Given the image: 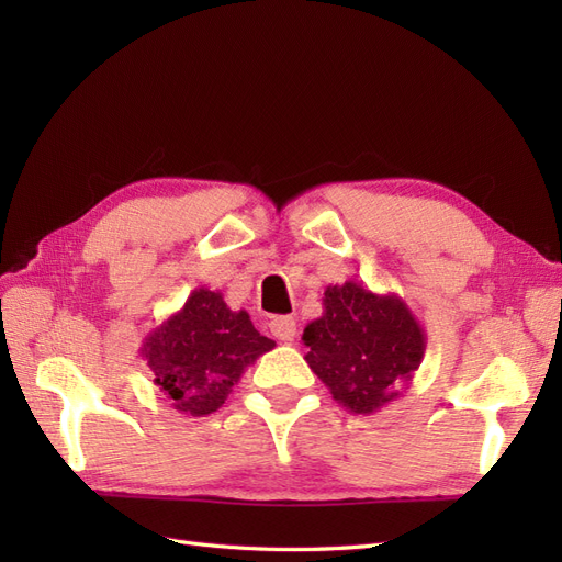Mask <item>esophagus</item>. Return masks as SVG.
Segmentation results:
<instances>
[{
	"label": "esophagus",
	"instance_id": "obj_1",
	"mask_svg": "<svg viewBox=\"0 0 562 562\" xmlns=\"http://www.w3.org/2000/svg\"><path fill=\"white\" fill-rule=\"evenodd\" d=\"M269 330L274 335L279 342H293L295 335H297V326H295V318L291 316H277L274 321L269 323Z\"/></svg>",
	"mask_w": 562,
	"mask_h": 562
}]
</instances>
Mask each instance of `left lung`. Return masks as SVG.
I'll use <instances>...</instances> for the list:
<instances>
[{
  "instance_id": "left-lung-1",
  "label": "left lung",
  "mask_w": 562,
  "mask_h": 562,
  "mask_svg": "<svg viewBox=\"0 0 562 562\" xmlns=\"http://www.w3.org/2000/svg\"><path fill=\"white\" fill-rule=\"evenodd\" d=\"M304 361L356 415H372L413 382L427 333L396 293L378 295L356 281L328 285L323 314L302 333Z\"/></svg>"
}]
</instances>
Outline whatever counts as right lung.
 Segmentation results:
<instances>
[{"mask_svg": "<svg viewBox=\"0 0 562 562\" xmlns=\"http://www.w3.org/2000/svg\"><path fill=\"white\" fill-rule=\"evenodd\" d=\"M274 347L246 310L232 312L223 293L196 288L182 310L147 333L140 356L178 413L206 417L223 407L244 370Z\"/></svg>", "mask_w": 562, "mask_h": 562, "instance_id": "right-lung-1", "label": "right lung"}]
</instances>
